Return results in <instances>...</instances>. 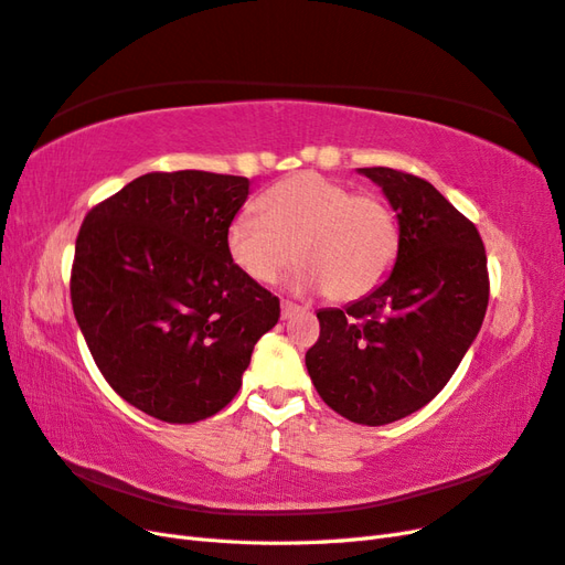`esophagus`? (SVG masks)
Returning a JSON list of instances; mask_svg holds the SVG:
<instances>
[{
	"label": "esophagus",
	"instance_id": "obj_1",
	"mask_svg": "<svg viewBox=\"0 0 565 565\" xmlns=\"http://www.w3.org/2000/svg\"><path fill=\"white\" fill-rule=\"evenodd\" d=\"M280 313H282V320H287V318H292V316H297L301 309H299V306L297 303H292V301H282L280 303Z\"/></svg>",
	"mask_w": 565,
	"mask_h": 565
}]
</instances>
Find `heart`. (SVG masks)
<instances>
[{
    "label": "heart",
    "instance_id": "1",
    "mask_svg": "<svg viewBox=\"0 0 565 565\" xmlns=\"http://www.w3.org/2000/svg\"><path fill=\"white\" fill-rule=\"evenodd\" d=\"M262 212H241L228 226V254L254 282H273L295 262V292L334 301L370 295L396 262L398 224L388 204L313 172L266 191Z\"/></svg>",
    "mask_w": 565,
    "mask_h": 565
}]
</instances>
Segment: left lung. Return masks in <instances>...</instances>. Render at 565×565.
Returning <instances> with one entry per match:
<instances>
[{"label":"left lung","instance_id":"8db88e82","mask_svg":"<svg viewBox=\"0 0 565 565\" xmlns=\"http://www.w3.org/2000/svg\"><path fill=\"white\" fill-rule=\"evenodd\" d=\"M358 174L398 218V254L382 285L344 309H320L306 370L320 398L355 424L417 413L450 382L488 309L483 241L436 188L388 167Z\"/></svg>","mask_w":565,"mask_h":565}]
</instances>
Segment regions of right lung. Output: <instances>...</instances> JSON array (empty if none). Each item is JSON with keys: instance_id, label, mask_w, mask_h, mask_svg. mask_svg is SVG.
Returning <instances> with one entry per match:
<instances>
[{"instance_id": "add662e5", "label": "right lung", "mask_w": 565, "mask_h": 565, "mask_svg": "<svg viewBox=\"0 0 565 565\" xmlns=\"http://www.w3.org/2000/svg\"><path fill=\"white\" fill-rule=\"evenodd\" d=\"M249 179L152 172L94 207L71 299L106 382L141 413L193 424L226 407L280 301L228 254Z\"/></svg>"}]
</instances>
